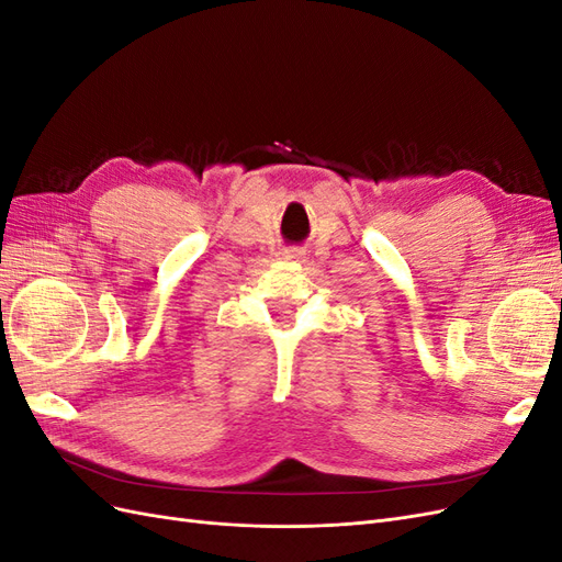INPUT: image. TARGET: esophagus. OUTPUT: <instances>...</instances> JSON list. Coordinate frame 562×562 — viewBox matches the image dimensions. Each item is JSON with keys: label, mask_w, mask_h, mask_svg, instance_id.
<instances>
[{"label": "esophagus", "mask_w": 562, "mask_h": 562, "mask_svg": "<svg viewBox=\"0 0 562 562\" xmlns=\"http://www.w3.org/2000/svg\"><path fill=\"white\" fill-rule=\"evenodd\" d=\"M302 255H304V250L302 248H285L283 252H281V260H302Z\"/></svg>", "instance_id": "esophagus-1"}]
</instances>
